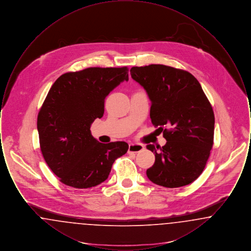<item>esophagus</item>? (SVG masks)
Listing matches in <instances>:
<instances>
[{
  "mask_svg": "<svg viewBox=\"0 0 251 251\" xmlns=\"http://www.w3.org/2000/svg\"><path fill=\"white\" fill-rule=\"evenodd\" d=\"M144 149L143 145L141 144L131 143L129 145V150H128V152L129 153H136V152H139L141 151Z\"/></svg>",
  "mask_w": 251,
  "mask_h": 251,
  "instance_id": "obj_1",
  "label": "esophagus"
}]
</instances>
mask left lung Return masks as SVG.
I'll return each mask as SVG.
<instances>
[{"mask_svg":"<svg viewBox=\"0 0 251 251\" xmlns=\"http://www.w3.org/2000/svg\"><path fill=\"white\" fill-rule=\"evenodd\" d=\"M130 72L147 91L151 122L167 139L162 148L147 146L155 153L148 178L167 188L191 183L202 173L214 144L215 115L201 85L191 73L165 65Z\"/></svg>","mask_w":251,"mask_h":251,"instance_id":"8db88e82","label":"left lung"}]
</instances>
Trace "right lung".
<instances>
[{"mask_svg": "<svg viewBox=\"0 0 251 251\" xmlns=\"http://www.w3.org/2000/svg\"><path fill=\"white\" fill-rule=\"evenodd\" d=\"M128 68H87L67 72L51 85L37 116L42 155L60 181L74 188H89L107 179L117 158L129 146L102 144L90 126L104 113L106 96L128 81Z\"/></svg>", "mask_w": 251, "mask_h": 251, "instance_id": "right-lung-1", "label": "right lung"}]
</instances>
